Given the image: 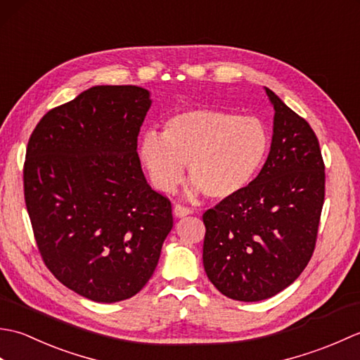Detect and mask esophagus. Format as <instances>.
Instances as JSON below:
<instances>
[{
    "label": "esophagus",
    "instance_id": "34e87169",
    "mask_svg": "<svg viewBox=\"0 0 360 360\" xmlns=\"http://www.w3.org/2000/svg\"><path fill=\"white\" fill-rule=\"evenodd\" d=\"M173 215H174V218H184V217L192 215V210L184 207V205L178 204V205H174V207H173Z\"/></svg>",
    "mask_w": 360,
    "mask_h": 360
}]
</instances>
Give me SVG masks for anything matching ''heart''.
<instances>
[{"label":"heart","mask_w":360,"mask_h":360,"mask_svg":"<svg viewBox=\"0 0 360 360\" xmlns=\"http://www.w3.org/2000/svg\"><path fill=\"white\" fill-rule=\"evenodd\" d=\"M269 147V131L259 119L198 108L168 117L162 133L145 131L137 155L159 192L172 193L188 164L190 195L229 200L254 182Z\"/></svg>","instance_id":"b5f03b06"}]
</instances>
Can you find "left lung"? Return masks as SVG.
<instances>
[{
  "mask_svg": "<svg viewBox=\"0 0 360 360\" xmlns=\"http://www.w3.org/2000/svg\"><path fill=\"white\" fill-rule=\"evenodd\" d=\"M271 150L254 182L202 215L204 269L221 294L259 302L298 278L314 252L325 165L312 128L269 88Z\"/></svg>",
  "mask_w": 360,
  "mask_h": 360,
  "instance_id": "obj_1",
  "label": "left lung"
}]
</instances>
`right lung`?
Segmentation results:
<instances>
[{
  "instance_id": "right-lung-1",
  "label": "right lung",
  "mask_w": 360,
  "mask_h": 360,
  "mask_svg": "<svg viewBox=\"0 0 360 360\" xmlns=\"http://www.w3.org/2000/svg\"><path fill=\"white\" fill-rule=\"evenodd\" d=\"M150 91L98 85L51 110L30 136L25 200L44 264L98 303L136 295L173 227L142 173L137 136Z\"/></svg>"
}]
</instances>
